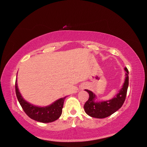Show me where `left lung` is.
<instances>
[{
	"label": "left lung",
	"mask_w": 147,
	"mask_h": 147,
	"mask_svg": "<svg viewBox=\"0 0 147 147\" xmlns=\"http://www.w3.org/2000/svg\"><path fill=\"white\" fill-rule=\"evenodd\" d=\"M126 77L122 88L119 92L113 98L103 102H95L96 95L88 89H85L89 94V97L84 105L86 113L92 117L97 119H103L112 115L122 107L126 96L129 84L128 70L125 67Z\"/></svg>",
	"instance_id": "8db88e82"
}]
</instances>
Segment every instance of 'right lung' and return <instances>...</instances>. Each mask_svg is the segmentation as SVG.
Segmentation results:
<instances>
[{
    "label": "right lung",
    "instance_id": "1",
    "mask_svg": "<svg viewBox=\"0 0 147 147\" xmlns=\"http://www.w3.org/2000/svg\"><path fill=\"white\" fill-rule=\"evenodd\" d=\"M16 94L19 102L24 112L30 118L42 123H49L57 120L62 114L64 100L66 97L61 98L47 106L39 107L25 101L18 89L17 80L15 83Z\"/></svg>",
    "mask_w": 147,
    "mask_h": 147
}]
</instances>
